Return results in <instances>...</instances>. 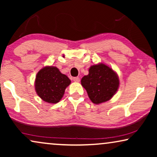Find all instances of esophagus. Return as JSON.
I'll use <instances>...</instances> for the list:
<instances>
[{
  "mask_svg": "<svg viewBox=\"0 0 157 157\" xmlns=\"http://www.w3.org/2000/svg\"><path fill=\"white\" fill-rule=\"evenodd\" d=\"M73 80H74L75 82H79V81H80V78H79L78 77H74Z\"/></svg>",
  "mask_w": 157,
  "mask_h": 157,
  "instance_id": "1",
  "label": "esophagus"
}]
</instances>
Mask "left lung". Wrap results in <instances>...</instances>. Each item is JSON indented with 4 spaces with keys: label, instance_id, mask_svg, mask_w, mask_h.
<instances>
[{
    "label": "left lung",
    "instance_id": "obj_1",
    "mask_svg": "<svg viewBox=\"0 0 157 157\" xmlns=\"http://www.w3.org/2000/svg\"><path fill=\"white\" fill-rule=\"evenodd\" d=\"M81 82L90 99L96 104L110 100L119 86L118 75L104 63L91 66L89 74L83 76Z\"/></svg>",
    "mask_w": 157,
    "mask_h": 157
}]
</instances>
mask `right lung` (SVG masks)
<instances>
[{"label": "right lung", "instance_id": "1", "mask_svg": "<svg viewBox=\"0 0 157 157\" xmlns=\"http://www.w3.org/2000/svg\"><path fill=\"white\" fill-rule=\"evenodd\" d=\"M71 80L55 66H46L38 72L35 89L39 97L49 104H56L63 97Z\"/></svg>", "mask_w": 157, "mask_h": 157}]
</instances>
